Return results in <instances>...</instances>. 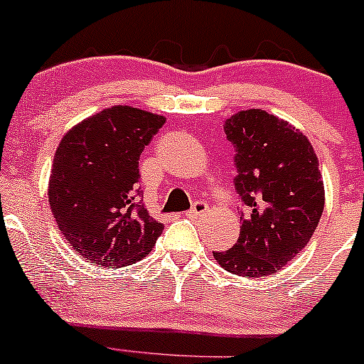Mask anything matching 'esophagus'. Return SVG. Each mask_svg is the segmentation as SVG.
<instances>
[{
    "instance_id": "34e87169",
    "label": "esophagus",
    "mask_w": 364,
    "mask_h": 364,
    "mask_svg": "<svg viewBox=\"0 0 364 364\" xmlns=\"http://www.w3.org/2000/svg\"><path fill=\"white\" fill-rule=\"evenodd\" d=\"M207 210H208V203H207V201L198 200L196 203L193 205V208H191L189 212H187V215H189V217H201L205 212H207Z\"/></svg>"
}]
</instances>
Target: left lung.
<instances>
[{
  "label": "left lung",
  "instance_id": "left-lung-1",
  "mask_svg": "<svg viewBox=\"0 0 364 364\" xmlns=\"http://www.w3.org/2000/svg\"><path fill=\"white\" fill-rule=\"evenodd\" d=\"M224 133L237 152L242 228L237 243L213 257L233 275L259 279L284 268L316 233L324 210L319 161L305 134L259 108L231 115Z\"/></svg>",
  "mask_w": 364,
  "mask_h": 364
}]
</instances>
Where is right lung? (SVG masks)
<instances>
[{
	"label": "right lung",
	"mask_w": 364,
	"mask_h": 364,
	"mask_svg": "<svg viewBox=\"0 0 364 364\" xmlns=\"http://www.w3.org/2000/svg\"><path fill=\"white\" fill-rule=\"evenodd\" d=\"M164 124L140 108H105L63 136L48 182L58 228L84 259L122 268L147 256L164 226L144 207L138 159Z\"/></svg>",
	"instance_id": "obj_1"
}]
</instances>
